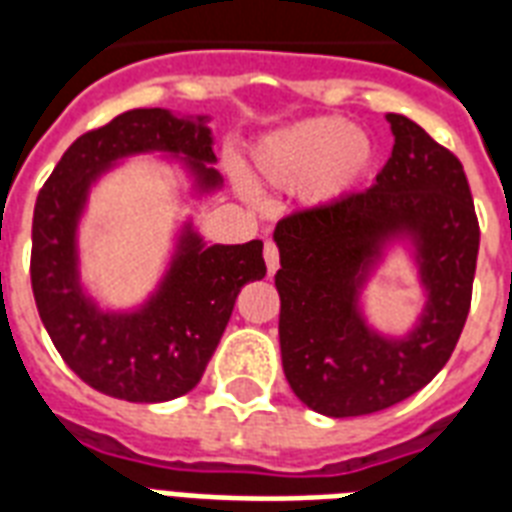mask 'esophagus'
Returning a JSON list of instances; mask_svg holds the SVG:
<instances>
[{"label": "esophagus", "instance_id": "34e87169", "mask_svg": "<svg viewBox=\"0 0 512 512\" xmlns=\"http://www.w3.org/2000/svg\"><path fill=\"white\" fill-rule=\"evenodd\" d=\"M264 261H267L269 275H275L277 267H280V253H277V245L272 240H267V245H264Z\"/></svg>", "mask_w": 512, "mask_h": 512}]
</instances>
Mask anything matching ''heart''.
I'll return each instance as SVG.
<instances>
[{"label":"heart","mask_w":512,"mask_h":512,"mask_svg":"<svg viewBox=\"0 0 512 512\" xmlns=\"http://www.w3.org/2000/svg\"><path fill=\"white\" fill-rule=\"evenodd\" d=\"M374 162V144L339 117H307L261 136L251 149L259 184L296 192L310 208H331L350 197Z\"/></svg>","instance_id":"obj_1"}]
</instances>
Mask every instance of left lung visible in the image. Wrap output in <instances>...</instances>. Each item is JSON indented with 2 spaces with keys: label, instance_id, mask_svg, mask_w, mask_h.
I'll return each instance as SVG.
<instances>
[{
  "label": "left lung",
  "instance_id": "8db88e82",
  "mask_svg": "<svg viewBox=\"0 0 512 512\" xmlns=\"http://www.w3.org/2000/svg\"><path fill=\"white\" fill-rule=\"evenodd\" d=\"M387 122L395 144L371 189L293 213L272 235L285 379L323 417H363L422 390L470 310L481 232L462 162L403 114ZM398 250L423 307L403 335H384L367 320L365 291Z\"/></svg>",
  "mask_w": 512,
  "mask_h": 512
}]
</instances>
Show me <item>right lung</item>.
I'll return each instance as SVG.
<instances>
[{
    "label": "right lung",
    "instance_id": "add662e5",
    "mask_svg": "<svg viewBox=\"0 0 512 512\" xmlns=\"http://www.w3.org/2000/svg\"><path fill=\"white\" fill-rule=\"evenodd\" d=\"M208 114L133 109L79 136L34 205L31 288L39 318L66 366L93 390L162 403L197 387L219 347L240 288L267 275L264 243H205L192 216L173 232L160 280L125 310L101 307L82 280L79 227L90 194L122 162L152 154L186 178V197L224 189Z\"/></svg>",
    "mask_w": 512,
    "mask_h": 512
}]
</instances>
